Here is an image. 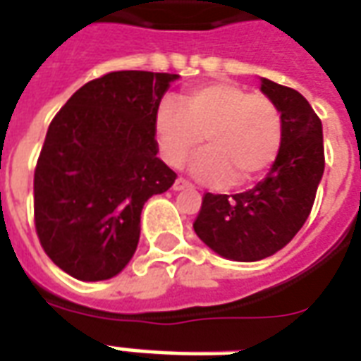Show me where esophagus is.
I'll return each instance as SVG.
<instances>
[{
    "mask_svg": "<svg viewBox=\"0 0 361 361\" xmlns=\"http://www.w3.org/2000/svg\"><path fill=\"white\" fill-rule=\"evenodd\" d=\"M172 189L173 191H185V189H191V183L183 180V178H178V180L173 181Z\"/></svg>",
    "mask_w": 361,
    "mask_h": 361,
    "instance_id": "esophagus-1",
    "label": "esophagus"
}]
</instances>
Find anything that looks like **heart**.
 <instances>
[{
  "mask_svg": "<svg viewBox=\"0 0 361 361\" xmlns=\"http://www.w3.org/2000/svg\"><path fill=\"white\" fill-rule=\"evenodd\" d=\"M154 133L162 159L180 166L207 135L210 149L191 160V173L208 185H247L276 160L283 124L276 103L233 82L197 85L183 105L162 99L154 114Z\"/></svg>",
  "mask_w": 361,
  "mask_h": 361,
  "instance_id": "obj_1",
  "label": "heart"
}]
</instances>
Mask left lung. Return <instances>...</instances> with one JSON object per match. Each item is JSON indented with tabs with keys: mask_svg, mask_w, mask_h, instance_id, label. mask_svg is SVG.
I'll use <instances>...</instances> for the list:
<instances>
[{
	"mask_svg": "<svg viewBox=\"0 0 361 361\" xmlns=\"http://www.w3.org/2000/svg\"><path fill=\"white\" fill-rule=\"evenodd\" d=\"M260 90L281 114L279 153L252 189L204 195L193 224L208 248L235 262L262 260L290 243L308 220L325 168L322 120L308 101L268 78H260Z\"/></svg>",
	"mask_w": 361,
	"mask_h": 361,
	"instance_id": "left-lung-1",
	"label": "left lung"
}]
</instances>
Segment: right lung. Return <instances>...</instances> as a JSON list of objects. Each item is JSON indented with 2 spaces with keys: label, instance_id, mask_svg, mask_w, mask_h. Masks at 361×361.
I'll return each mask as SVG.
<instances>
[{
  "label": "right lung",
  "instance_id": "obj_1",
  "mask_svg": "<svg viewBox=\"0 0 361 361\" xmlns=\"http://www.w3.org/2000/svg\"><path fill=\"white\" fill-rule=\"evenodd\" d=\"M178 74L118 71L74 93L49 124L34 173L39 243L80 281L118 276L140 243L141 210L172 188L154 114Z\"/></svg>",
  "mask_w": 361,
  "mask_h": 361
}]
</instances>
